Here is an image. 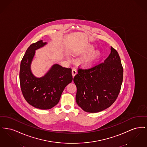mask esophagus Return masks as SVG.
I'll use <instances>...</instances> for the list:
<instances>
[{
	"mask_svg": "<svg viewBox=\"0 0 147 147\" xmlns=\"http://www.w3.org/2000/svg\"><path fill=\"white\" fill-rule=\"evenodd\" d=\"M77 69H76V68H73V69H72V75H73V77H74L75 76V75L77 74Z\"/></svg>",
	"mask_w": 147,
	"mask_h": 147,
	"instance_id": "1",
	"label": "esophagus"
}]
</instances>
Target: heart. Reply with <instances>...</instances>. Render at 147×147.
<instances>
[{
  "mask_svg": "<svg viewBox=\"0 0 147 147\" xmlns=\"http://www.w3.org/2000/svg\"><path fill=\"white\" fill-rule=\"evenodd\" d=\"M94 49H95V47L93 46L92 45L89 46L87 49V53H90L94 50ZM100 56H101L100 51H96L85 59V63L87 64H90L92 63H94L95 61H96L98 59Z\"/></svg>",
  "mask_w": 147,
  "mask_h": 147,
  "instance_id": "obj_1",
  "label": "heart"
}]
</instances>
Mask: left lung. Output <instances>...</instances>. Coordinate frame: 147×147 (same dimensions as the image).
Masks as SVG:
<instances>
[{"mask_svg": "<svg viewBox=\"0 0 147 147\" xmlns=\"http://www.w3.org/2000/svg\"><path fill=\"white\" fill-rule=\"evenodd\" d=\"M73 81L77 86L76 101L84 111L96 113L114 103L123 81V68L117 51L111 53L104 62L90 68H79Z\"/></svg>", "mask_w": 147, "mask_h": 147, "instance_id": "obj_1", "label": "left lung"}]
</instances>
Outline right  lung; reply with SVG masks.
<instances>
[{"instance_id":"1","label":"right lung","mask_w":147,"mask_h":147,"mask_svg":"<svg viewBox=\"0 0 147 147\" xmlns=\"http://www.w3.org/2000/svg\"><path fill=\"white\" fill-rule=\"evenodd\" d=\"M47 43L42 40L31 44L21 60L19 73L21 92L30 105L42 110L50 109L59 102L65 87L71 82V69L55 64L41 78H36L31 73L30 65L35 50Z\"/></svg>"}]
</instances>
